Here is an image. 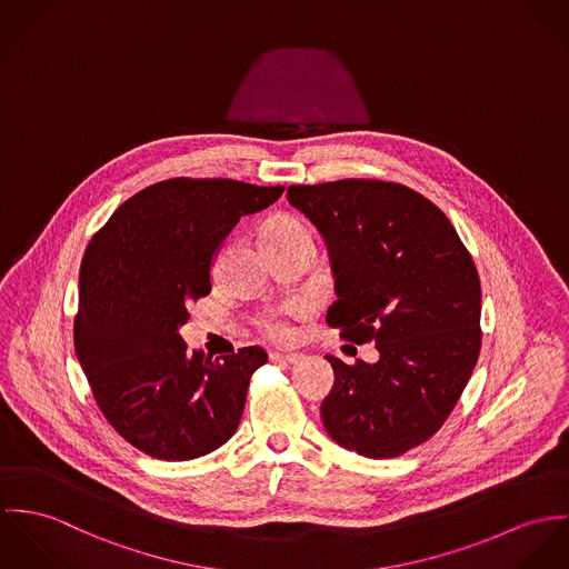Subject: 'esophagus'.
Instances as JSON below:
<instances>
[{
    "label": "esophagus",
    "mask_w": 569,
    "mask_h": 569,
    "mask_svg": "<svg viewBox=\"0 0 569 569\" xmlns=\"http://www.w3.org/2000/svg\"><path fill=\"white\" fill-rule=\"evenodd\" d=\"M299 360H301L299 353H279V351L270 353V362L274 365H297Z\"/></svg>",
    "instance_id": "esophagus-1"
}]
</instances>
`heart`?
Returning <instances> with one entry per match:
<instances>
[{
  "label": "heart",
  "instance_id": "obj_1",
  "mask_svg": "<svg viewBox=\"0 0 569 569\" xmlns=\"http://www.w3.org/2000/svg\"><path fill=\"white\" fill-rule=\"evenodd\" d=\"M299 238H315L312 227L297 216H277L272 218L266 229H263V240H299ZM310 306L308 303H292L286 308H274L268 310L257 318V327L261 333L274 342H286L292 336V325L290 318L308 315Z\"/></svg>",
  "mask_w": 569,
  "mask_h": 569
}]
</instances>
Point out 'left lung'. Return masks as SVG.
<instances>
[{
	"mask_svg": "<svg viewBox=\"0 0 569 569\" xmlns=\"http://www.w3.org/2000/svg\"><path fill=\"white\" fill-rule=\"evenodd\" d=\"M288 200L327 242L338 299L327 322L376 342L379 360L327 356L325 430L367 458H395L441 430L480 356V277L441 209L376 179L290 186Z\"/></svg>",
	"mask_w": 569,
	"mask_h": 569,
	"instance_id": "8db88e82",
	"label": "left lung"
}]
</instances>
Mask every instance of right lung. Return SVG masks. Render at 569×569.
Wrapping results in <instances>:
<instances>
[{
  "label": "right lung",
  "instance_id": "add662e5",
  "mask_svg": "<svg viewBox=\"0 0 569 569\" xmlns=\"http://www.w3.org/2000/svg\"><path fill=\"white\" fill-rule=\"evenodd\" d=\"M283 193L231 179H168L137 191L91 238L80 263L73 347L116 432L159 460L229 441L268 356L188 351L179 327L211 292V259L242 216Z\"/></svg>",
  "mask_w": 569,
  "mask_h": 569
}]
</instances>
